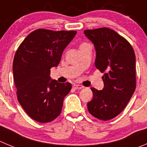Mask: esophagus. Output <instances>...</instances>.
<instances>
[{"instance_id":"obj_1","label":"esophagus","mask_w":147,"mask_h":147,"mask_svg":"<svg viewBox=\"0 0 147 147\" xmlns=\"http://www.w3.org/2000/svg\"><path fill=\"white\" fill-rule=\"evenodd\" d=\"M73 87L75 89H81V88H83V86L82 85H79V84H74Z\"/></svg>"}]
</instances>
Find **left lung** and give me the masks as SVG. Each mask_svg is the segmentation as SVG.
<instances>
[{"label":"left lung","mask_w":147,"mask_h":147,"mask_svg":"<svg viewBox=\"0 0 147 147\" xmlns=\"http://www.w3.org/2000/svg\"><path fill=\"white\" fill-rule=\"evenodd\" d=\"M96 51L95 66L101 72L104 88H91L89 113L100 120L111 119L122 111L136 89V55L129 42L108 28L84 31Z\"/></svg>","instance_id":"1"}]
</instances>
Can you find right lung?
Returning <instances> with one entry per match:
<instances>
[{
    "label": "right lung",
    "instance_id": "right-lung-1",
    "mask_svg": "<svg viewBox=\"0 0 147 147\" xmlns=\"http://www.w3.org/2000/svg\"><path fill=\"white\" fill-rule=\"evenodd\" d=\"M76 34L38 29L28 35L16 52L13 75L18 100L35 121L50 122L61 113L72 85L52 80L51 69L58 67L62 53Z\"/></svg>",
    "mask_w": 147,
    "mask_h": 147
}]
</instances>
